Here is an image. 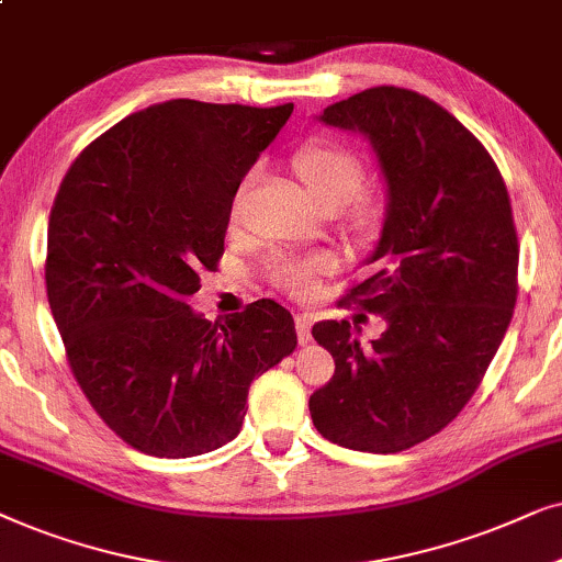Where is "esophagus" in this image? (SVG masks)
<instances>
[{
    "label": "esophagus",
    "instance_id": "obj_1",
    "mask_svg": "<svg viewBox=\"0 0 562 562\" xmlns=\"http://www.w3.org/2000/svg\"><path fill=\"white\" fill-rule=\"evenodd\" d=\"M311 326H313L311 313H297V316H295L297 341H301V344H308L311 341Z\"/></svg>",
    "mask_w": 562,
    "mask_h": 562
}]
</instances>
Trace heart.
I'll list each match as a JSON object with an SVG mask.
<instances>
[{
	"label": "heart",
	"mask_w": 562,
	"mask_h": 562,
	"mask_svg": "<svg viewBox=\"0 0 562 562\" xmlns=\"http://www.w3.org/2000/svg\"><path fill=\"white\" fill-rule=\"evenodd\" d=\"M293 169L301 182L305 184L313 198L324 207H347V218L359 234H372L383 218V203L378 194L357 192L364 179V164L349 146L339 140L316 138L305 144L293 156ZM251 177H246L234 194L231 203V221H236L238 205L249 187ZM334 269V259L326 254L316 257H290L277 259L269 269V280L277 288L295 297L311 295L318 288V277L328 274Z\"/></svg>",
	"instance_id": "heart-1"
}]
</instances>
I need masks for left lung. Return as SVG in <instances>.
I'll list each match as a JSON object with an SVG mask.
<instances>
[{"instance_id":"left-lung-1","label":"left lung","mask_w":562,"mask_h":562,"mask_svg":"<svg viewBox=\"0 0 562 562\" xmlns=\"http://www.w3.org/2000/svg\"><path fill=\"white\" fill-rule=\"evenodd\" d=\"M321 123L370 138L385 177L383 234L341 305L387 328L362 347L349 321L313 326L336 370L311 395V418L347 450L403 452L465 408L512 324V203L485 146L429 97L372 87L328 104Z\"/></svg>"}]
</instances>
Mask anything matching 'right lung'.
Masks as SVG:
<instances>
[{
	"mask_svg": "<svg viewBox=\"0 0 562 562\" xmlns=\"http://www.w3.org/2000/svg\"><path fill=\"white\" fill-rule=\"evenodd\" d=\"M290 112L151 104L94 138L58 187L50 313L87 401L133 450H218L241 431L251 380L295 349L293 316L267 297L215 324L187 305L218 269L238 184Z\"/></svg>",
	"mask_w": 562,
	"mask_h": 562,
	"instance_id": "1",
	"label": "right lung"
}]
</instances>
